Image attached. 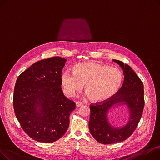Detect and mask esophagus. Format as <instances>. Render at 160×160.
<instances>
[{
	"mask_svg": "<svg viewBox=\"0 0 160 160\" xmlns=\"http://www.w3.org/2000/svg\"><path fill=\"white\" fill-rule=\"evenodd\" d=\"M82 105H83V104L81 102H79V101L76 102V106H77V107H79V106H81Z\"/></svg>",
	"mask_w": 160,
	"mask_h": 160,
	"instance_id": "esophagus-1",
	"label": "esophagus"
}]
</instances>
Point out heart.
I'll list each match as a JSON object with an SVG mask.
<instances>
[{"label":"heart","mask_w":160,"mask_h":160,"mask_svg":"<svg viewBox=\"0 0 160 160\" xmlns=\"http://www.w3.org/2000/svg\"><path fill=\"white\" fill-rule=\"evenodd\" d=\"M123 80L117 69L95 62L76 65L73 72L65 71L61 78L65 93L72 97L85 85L88 95L96 102H104L113 97L120 89Z\"/></svg>","instance_id":"1"}]
</instances>
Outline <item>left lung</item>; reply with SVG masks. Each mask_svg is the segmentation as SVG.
<instances>
[{
	"instance_id": "8db88e82",
	"label": "left lung",
	"mask_w": 160,
	"mask_h": 160,
	"mask_svg": "<svg viewBox=\"0 0 160 160\" xmlns=\"http://www.w3.org/2000/svg\"><path fill=\"white\" fill-rule=\"evenodd\" d=\"M113 61L123 70L122 87L111 98L90 106L89 131L98 142L106 145L123 141L132 135L141 119L145 104L143 83L138 75L127 64L116 60ZM121 105L128 106L129 121L122 127L115 128L108 122L107 114L110 108Z\"/></svg>"
}]
</instances>
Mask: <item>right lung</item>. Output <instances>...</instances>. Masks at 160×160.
<instances>
[{"instance_id": "add662e5", "label": "right lung", "mask_w": 160, "mask_h": 160, "mask_svg": "<svg viewBox=\"0 0 160 160\" xmlns=\"http://www.w3.org/2000/svg\"><path fill=\"white\" fill-rule=\"evenodd\" d=\"M67 60L60 56L32 65L17 79L13 108L27 135L38 142H52L68 129L75 103L62 89V71Z\"/></svg>"}]
</instances>
